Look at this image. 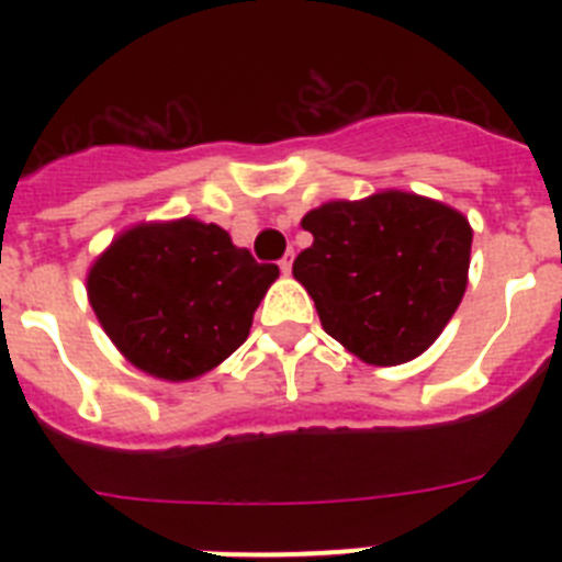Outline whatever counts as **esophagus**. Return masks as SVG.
<instances>
[{
	"mask_svg": "<svg viewBox=\"0 0 562 562\" xmlns=\"http://www.w3.org/2000/svg\"><path fill=\"white\" fill-rule=\"evenodd\" d=\"M278 267H281V272H284V276H290V270H292V252H286V256L281 258V261H278Z\"/></svg>",
	"mask_w": 562,
	"mask_h": 562,
	"instance_id": "obj_1",
	"label": "esophagus"
}]
</instances>
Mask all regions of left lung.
<instances>
[{
	"label": "left lung",
	"mask_w": 562,
	"mask_h": 562,
	"mask_svg": "<svg viewBox=\"0 0 562 562\" xmlns=\"http://www.w3.org/2000/svg\"><path fill=\"white\" fill-rule=\"evenodd\" d=\"M301 227L312 245L292 276L315 301L326 335L362 362L414 360L459 310L473 227L456 207L389 188L324 202Z\"/></svg>",
	"instance_id": "1"
}]
</instances>
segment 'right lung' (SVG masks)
<instances>
[{"instance_id":"obj_1","label":"right lung","mask_w":562,"mask_h":562,"mask_svg":"<svg viewBox=\"0 0 562 562\" xmlns=\"http://www.w3.org/2000/svg\"><path fill=\"white\" fill-rule=\"evenodd\" d=\"M276 278L220 225L182 216L117 233L89 267L87 297L134 369L188 382L247 340Z\"/></svg>"}]
</instances>
